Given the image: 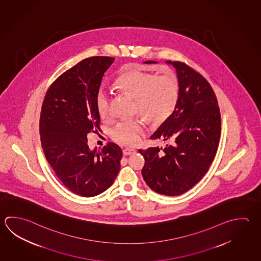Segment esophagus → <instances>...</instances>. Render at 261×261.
<instances>
[{"label":"esophagus","instance_id":"esophagus-1","mask_svg":"<svg viewBox=\"0 0 261 261\" xmlns=\"http://www.w3.org/2000/svg\"><path fill=\"white\" fill-rule=\"evenodd\" d=\"M122 152H123L124 155H129V154L135 153L136 150L133 149V148H125V149H123Z\"/></svg>","mask_w":261,"mask_h":261}]
</instances>
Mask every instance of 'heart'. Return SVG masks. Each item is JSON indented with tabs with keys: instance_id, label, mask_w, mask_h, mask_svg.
<instances>
[{
	"instance_id": "b5f03b06",
	"label": "heart",
	"mask_w": 261,
	"mask_h": 261,
	"mask_svg": "<svg viewBox=\"0 0 261 261\" xmlns=\"http://www.w3.org/2000/svg\"><path fill=\"white\" fill-rule=\"evenodd\" d=\"M115 86L134 97L135 110L152 123L164 122L175 110L179 96V82L175 73L167 71L156 75L138 65L126 67L117 78ZM95 104L101 119L111 117L110 95L105 88H100L97 92ZM143 128L142 119H122L114 127L111 136L119 143L135 144Z\"/></svg>"
}]
</instances>
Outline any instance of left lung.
Segmentation results:
<instances>
[{"label": "left lung", "mask_w": 261, "mask_h": 261, "mask_svg": "<svg viewBox=\"0 0 261 261\" xmlns=\"http://www.w3.org/2000/svg\"><path fill=\"white\" fill-rule=\"evenodd\" d=\"M166 63L175 67L179 96L173 113L151 139L167 144L139 152L145 160L142 175L148 187L159 194L178 196L192 189L214 161L221 136V114L214 89L203 76L184 62Z\"/></svg>", "instance_id": "1"}]
</instances>
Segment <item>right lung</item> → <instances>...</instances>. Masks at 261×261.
Instances as JSON below:
<instances>
[{
  "mask_svg": "<svg viewBox=\"0 0 261 261\" xmlns=\"http://www.w3.org/2000/svg\"><path fill=\"white\" fill-rule=\"evenodd\" d=\"M115 58L95 56L63 72L47 89L39 133L43 152L62 184L74 194L94 197L113 184L122 151L114 142L93 151L87 134L100 130L95 98Z\"/></svg>",
  "mask_w": 261,
  "mask_h": 261,
  "instance_id": "1",
  "label": "right lung"
}]
</instances>
